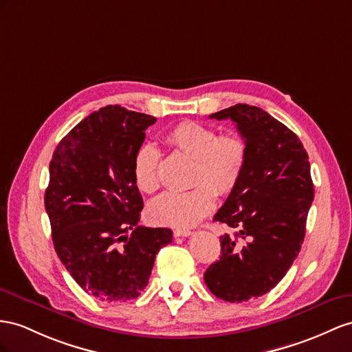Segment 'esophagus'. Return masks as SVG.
<instances>
[{
	"mask_svg": "<svg viewBox=\"0 0 352 352\" xmlns=\"http://www.w3.org/2000/svg\"><path fill=\"white\" fill-rule=\"evenodd\" d=\"M192 230L188 229H175L174 230V236H190Z\"/></svg>",
	"mask_w": 352,
	"mask_h": 352,
	"instance_id": "1",
	"label": "esophagus"
}]
</instances>
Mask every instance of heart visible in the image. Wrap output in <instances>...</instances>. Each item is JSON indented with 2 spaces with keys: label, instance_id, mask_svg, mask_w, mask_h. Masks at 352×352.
<instances>
[{
  "label": "heart",
  "instance_id": "1",
  "mask_svg": "<svg viewBox=\"0 0 352 352\" xmlns=\"http://www.w3.org/2000/svg\"><path fill=\"white\" fill-rule=\"evenodd\" d=\"M166 146L195 160L192 188L186 193H164L151 201L147 217L169 228H190L208 215L215 195L235 190L247 165V141L236 133L220 135L197 122H182L165 137ZM133 182L141 192L155 193L160 187V153L153 144H142L132 160Z\"/></svg>",
  "mask_w": 352,
  "mask_h": 352
}]
</instances>
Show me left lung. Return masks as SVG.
Wrapping results in <instances>:
<instances>
[{
    "mask_svg": "<svg viewBox=\"0 0 352 352\" xmlns=\"http://www.w3.org/2000/svg\"><path fill=\"white\" fill-rule=\"evenodd\" d=\"M210 119H230L248 147L244 174L214 215L235 238H220V260L204 274L214 296L241 303L272 290L299 254L314 201L311 165L297 135L262 108L236 104Z\"/></svg>",
    "mask_w": 352,
    "mask_h": 352,
    "instance_id": "1",
    "label": "left lung"
}]
</instances>
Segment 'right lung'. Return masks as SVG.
Here are the masks:
<instances>
[{"instance_id":"add662e5","label":"right lung","mask_w":352,"mask_h":352,"mask_svg":"<svg viewBox=\"0 0 352 352\" xmlns=\"http://www.w3.org/2000/svg\"><path fill=\"white\" fill-rule=\"evenodd\" d=\"M156 117L107 105L87 116L53 153L44 205L62 265L102 302L137 299L173 230L140 226L142 197L133 155Z\"/></svg>"}]
</instances>
